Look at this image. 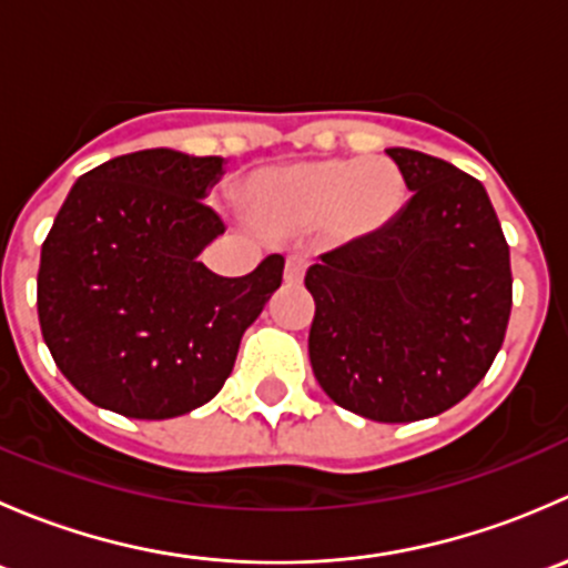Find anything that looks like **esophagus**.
Listing matches in <instances>:
<instances>
[{
  "label": "esophagus",
  "mask_w": 568,
  "mask_h": 568,
  "mask_svg": "<svg viewBox=\"0 0 568 568\" xmlns=\"http://www.w3.org/2000/svg\"><path fill=\"white\" fill-rule=\"evenodd\" d=\"M307 266H311V257H307L305 252H294V255H288V261H285V283L300 285L302 277H305Z\"/></svg>",
  "instance_id": "1"
}]
</instances>
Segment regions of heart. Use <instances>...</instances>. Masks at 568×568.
<instances>
[{
	"label": "heart",
	"mask_w": 568,
	"mask_h": 568,
	"mask_svg": "<svg viewBox=\"0 0 568 568\" xmlns=\"http://www.w3.org/2000/svg\"><path fill=\"white\" fill-rule=\"evenodd\" d=\"M400 197L404 178L387 159L294 164L255 178L257 211L277 225L335 216L352 231H374L398 211Z\"/></svg>",
	"instance_id": "obj_1"
}]
</instances>
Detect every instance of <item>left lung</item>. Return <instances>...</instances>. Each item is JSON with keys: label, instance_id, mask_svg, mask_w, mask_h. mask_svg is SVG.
I'll return each mask as SVG.
<instances>
[{"label": "left lung", "instance_id": "8db88e82", "mask_svg": "<svg viewBox=\"0 0 568 568\" xmlns=\"http://www.w3.org/2000/svg\"><path fill=\"white\" fill-rule=\"evenodd\" d=\"M387 156L409 203L307 268V348L337 406L412 423L459 404L495 363L511 316V255L478 178L409 148Z\"/></svg>", "mask_w": 568, "mask_h": 568}]
</instances>
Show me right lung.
I'll return each instance as SVG.
<instances>
[{
  "instance_id": "1",
  "label": "right lung",
  "mask_w": 568,
  "mask_h": 568,
  "mask_svg": "<svg viewBox=\"0 0 568 568\" xmlns=\"http://www.w3.org/2000/svg\"><path fill=\"white\" fill-rule=\"evenodd\" d=\"M222 162L170 148L125 153L79 178L57 211L40 250V332L90 404L136 420L203 406L283 283L280 255L247 277L197 261L225 233L203 203Z\"/></svg>"
}]
</instances>
